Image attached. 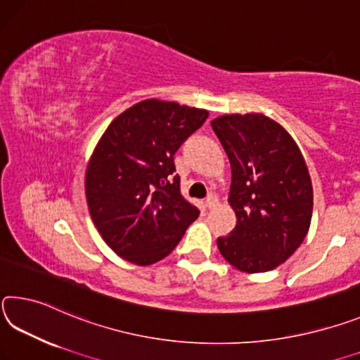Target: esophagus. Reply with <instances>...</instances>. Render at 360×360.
I'll return each mask as SVG.
<instances>
[{"label":"esophagus","instance_id":"esophagus-1","mask_svg":"<svg viewBox=\"0 0 360 360\" xmlns=\"http://www.w3.org/2000/svg\"><path fill=\"white\" fill-rule=\"evenodd\" d=\"M217 204V196L214 193H209L207 194V198H205V207L207 209H212L214 207V205Z\"/></svg>","mask_w":360,"mask_h":360}]
</instances>
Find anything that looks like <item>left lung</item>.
<instances>
[{
    "label": "left lung",
    "instance_id": "obj_1",
    "mask_svg": "<svg viewBox=\"0 0 360 360\" xmlns=\"http://www.w3.org/2000/svg\"><path fill=\"white\" fill-rule=\"evenodd\" d=\"M231 164L229 202L236 226L217 245L228 263L264 273L284 263L306 238L313 185L298 146L264 115H225L210 122Z\"/></svg>",
    "mask_w": 360,
    "mask_h": 360
}]
</instances>
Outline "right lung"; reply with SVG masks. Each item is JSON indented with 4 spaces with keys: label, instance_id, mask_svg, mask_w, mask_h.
<instances>
[{
    "label": "right lung",
    "instance_id": "right-lung-1",
    "mask_svg": "<svg viewBox=\"0 0 360 360\" xmlns=\"http://www.w3.org/2000/svg\"><path fill=\"white\" fill-rule=\"evenodd\" d=\"M207 116L145 100L102 135L86 170V198L94 225L120 257L143 266L162 260L198 219V207L180 194L174 155Z\"/></svg>",
    "mask_w": 360,
    "mask_h": 360
}]
</instances>
